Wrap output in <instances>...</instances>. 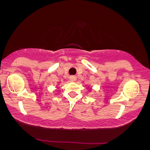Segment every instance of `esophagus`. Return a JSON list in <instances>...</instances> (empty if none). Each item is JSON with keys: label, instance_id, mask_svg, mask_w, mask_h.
I'll list each match as a JSON object with an SVG mask.
<instances>
[{"label": "esophagus", "instance_id": "34e87169", "mask_svg": "<svg viewBox=\"0 0 150 150\" xmlns=\"http://www.w3.org/2000/svg\"><path fill=\"white\" fill-rule=\"evenodd\" d=\"M69 79H70L71 81H74L76 80V77L74 76H71L69 77Z\"/></svg>", "mask_w": 150, "mask_h": 150}]
</instances>
